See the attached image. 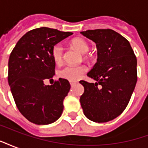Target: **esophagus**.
Segmentation results:
<instances>
[{"mask_svg": "<svg viewBox=\"0 0 148 148\" xmlns=\"http://www.w3.org/2000/svg\"><path fill=\"white\" fill-rule=\"evenodd\" d=\"M75 83H76V82H72V81H71V82H70V84H71V86H74Z\"/></svg>", "mask_w": 148, "mask_h": 148, "instance_id": "1", "label": "esophagus"}]
</instances>
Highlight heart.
<instances>
[{
  "label": "heart",
  "mask_w": 148,
  "mask_h": 148,
  "mask_svg": "<svg viewBox=\"0 0 148 148\" xmlns=\"http://www.w3.org/2000/svg\"><path fill=\"white\" fill-rule=\"evenodd\" d=\"M70 45L77 51L85 55L90 50V45L86 40L82 38L72 39ZM52 57L56 64H61L63 58V49L61 45L56 44L52 48ZM86 72V67L84 66H66L58 71V76L70 81H76L79 79Z\"/></svg>",
  "instance_id": "heart-1"
}]
</instances>
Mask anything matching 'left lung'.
<instances>
[{"mask_svg": "<svg viewBox=\"0 0 148 148\" xmlns=\"http://www.w3.org/2000/svg\"><path fill=\"white\" fill-rule=\"evenodd\" d=\"M96 43L97 59L87 74L97 82L80 81L84 86L80 103L89 120L104 123L124 112L137 82L136 57L130 43L112 29L82 32Z\"/></svg>", "mask_w": 148, "mask_h": 148, "instance_id": "obj_1", "label": "left lung"}]
</instances>
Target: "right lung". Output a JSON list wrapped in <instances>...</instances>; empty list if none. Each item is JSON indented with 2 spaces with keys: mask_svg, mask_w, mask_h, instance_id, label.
Instances as JSON below:
<instances>
[{
  "mask_svg": "<svg viewBox=\"0 0 148 148\" xmlns=\"http://www.w3.org/2000/svg\"><path fill=\"white\" fill-rule=\"evenodd\" d=\"M72 32L42 27L21 37L8 59V81L16 107L27 120L49 124L63 111V100L71 89L68 80L59 78L51 86L45 79L55 75L52 48Z\"/></svg>",
  "mask_w": 148,
  "mask_h": 148,
  "instance_id": "right-lung-1",
  "label": "right lung"
}]
</instances>
